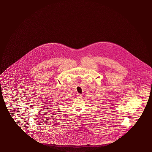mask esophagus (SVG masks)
<instances>
[{
	"instance_id": "1",
	"label": "esophagus",
	"mask_w": 152,
	"mask_h": 152,
	"mask_svg": "<svg viewBox=\"0 0 152 152\" xmlns=\"http://www.w3.org/2000/svg\"><path fill=\"white\" fill-rule=\"evenodd\" d=\"M76 96H77V98H78V99H81L83 95L81 94H77Z\"/></svg>"
}]
</instances>
